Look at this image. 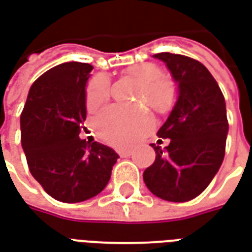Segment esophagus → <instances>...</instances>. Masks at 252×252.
I'll return each mask as SVG.
<instances>
[{"label": "esophagus", "instance_id": "1", "mask_svg": "<svg viewBox=\"0 0 252 252\" xmlns=\"http://www.w3.org/2000/svg\"><path fill=\"white\" fill-rule=\"evenodd\" d=\"M119 155L121 158H128V157H131V151L129 150H119Z\"/></svg>", "mask_w": 252, "mask_h": 252}]
</instances>
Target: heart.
<instances>
[{
  "instance_id": "b5f03b06",
  "label": "heart",
  "mask_w": 252,
  "mask_h": 252,
  "mask_svg": "<svg viewBox=\"0 0 252 252\" xmlns=\"http://www.w3.org/2000/svg\"><path fill=\"white\" fill-rule=\"evenodd\" d=\"M126 77L140 83L137 99H147L160 112H166L174 104V86L162 79V71L153 63H140L126 70ZM110 97V83L104 77H98L89 83L86 90V106L97 110L108 102ZM151 126V117L142 109H124L112 106L104 110L95 120L98 135L105 142L115 146H126L135 142Z\"/></svg>"
}]
</instances>
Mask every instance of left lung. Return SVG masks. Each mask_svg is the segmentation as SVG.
<instances>
[{"mask_svg":"<svg viewBox=\"0 0 252 252\" xmlns=\"http://www.w3.org/2000/svg\"><path fill=\"white\" fill-rule=\"evenodd\" d=\"M166 64L177 83V99L159 128L169 146L155 150V162L143 180L159 198L185 202L201 194L220 169L228 135L225 99L202 63L189 57L162 52L154 55Z\"/></svg>","mask_w":252,"mask_h":252,"instance_id":"obj_1","label":"left lung"}]
</instances>
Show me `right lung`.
I'll list each match as a JSON object with an SVG mask.
<instances>
[{
    "label": "right lung",
    "instance_id": "1",
    "mask_svg": "<svg viewBox=\"0 0 252 252\" xmlns=\"http://www.w3.org/2000/svg\"><path fill=\"white\" fill-rule=\"evenodd\" d=\"M92 68L79 62L52 67L31 86L20 117L31 174L62 202H82L101 193L119 158L108 146L79 137Z\"/></svg>",
    "mask_w": 252,
    "mask_h": 252
}]
</instances>
